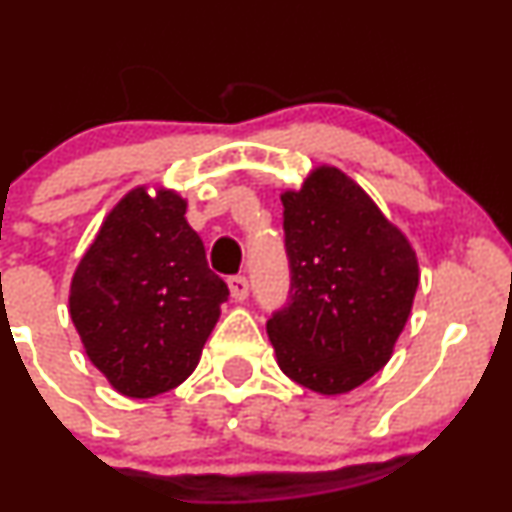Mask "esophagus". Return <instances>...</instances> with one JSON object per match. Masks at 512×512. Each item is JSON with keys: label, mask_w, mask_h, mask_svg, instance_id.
<instances>
[{"label": "esophagus", "mask_w": 512, "mask_h": 512, "mask_svg": "<svg viewBox=\"0 0 512 512\" xmlns=\"http://www.w3.org/2000/svg\"><path fill=\"white\" fill-rule=\"evenodd\" d=\"M228 291H231V298L236 303L245 301L248 298V279L245 276H231L228 279Z\"/></svg>", "instance_id": "1"}]
</instances>
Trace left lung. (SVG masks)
<instances>
[{
	"mask_svg": "<svg viewBox=\"0 0 512 512\" xmlns=\"http://www.w3.org/2000/svg\"><path fill=\"white\" fill-rule=\"evenodd\" d=\"M281 202L291 296L267 322L276 363L317 395H346L392 358L414 305L419 260L344 170L315 166Z\"/></svg>",
	"mask_w": 512,
	"mask_h": 512,
	"instance_id": "obj_1",
	"label": "left lung"
}]
</instances>
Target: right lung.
I'll return each instance as SVG.
<instances>
[{
  "instance_id": "1",
  "label": "right lung",
  "mask_w": 512,
  "mask_h": 512,
  "mask_svg": "<svg viewBox=\"0 0 512 512\" xmlns=\"http://www.w3.org/2000/svg\"><path fill=\"white\" fill-rule=\"evenodd\" d=\"M185 211L170 187H132L69 284L86 356L125 397H156L190 378L228 298Z\"/></svg>"
}]
</instances>
